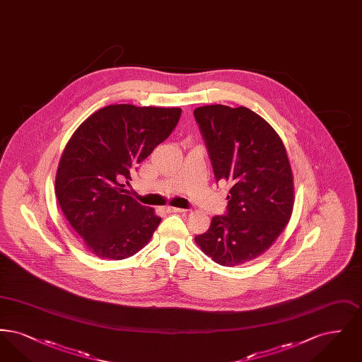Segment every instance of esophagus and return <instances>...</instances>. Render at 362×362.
<instances>
[{
  "instance_id": "1",
  "label": "esophagus",
  "mask_w": 362,
  "mask_h": 362,
  "mask_svg": "<svg viewBox=\"0 0 362 362\" xmlns=\"http://www.w3.org/2000/svg\"><path fill=\"white\" fill-rule=\"evenodd\" d=\"M165 211H168V213H182V211H185V210H183V209H179V207L167 206L165 207Z\"/></svg>"
}]
</instances>
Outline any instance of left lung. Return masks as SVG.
<instances>
[{
	"label": "left lung",
	"instance_id": "1",
	"mask_svg": "<svg viewBox=\"0 0 362 362\" xmlns=\"http://www.w3.org/2000/svg\"><path fill=\"white\" fill-rule=\"evenodd\" d=\"M194 117L217 182L229 186L226 216L213 217L195 243L216 263L239 266L267 251L291 220L289 157L276 130L247 107L204 105Z\"/></svg>",
	"mask_w": 362,
	"mask_h": 362
}]
</instances>
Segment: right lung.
I'll return each mask as SVG.
<instances>
[{"label": "right lung", "instance_id": "add662e5", "mask_svg": "<svg viewBox=\"0 0 362 362\" xmlns=\"http://www.w3.org/2000/svg\"><path fill=\"white\" fill-rule=\"evenodd\" d=\"M182 108L111 104L70 137L55 175V197L86 248L102 259L133 257L161 218L127 195L137 165L173 133Z\"/></svg>", "mask_w": 362, "mask_h": 362}]
</instances>
